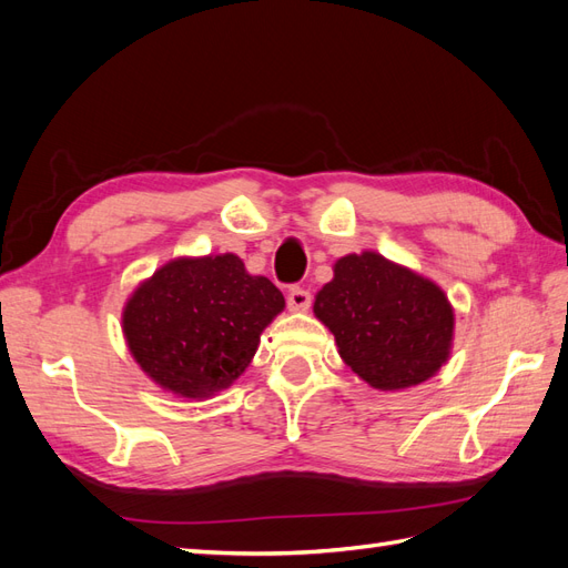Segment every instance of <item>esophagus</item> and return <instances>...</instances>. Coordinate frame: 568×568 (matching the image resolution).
Masks as SVG:
<instances>
[{"instance_id": "esophagus-1", "label": "esophagus", "mask_w": 568, "mask_h": 568, "mask_svg": "<svg viewBox=\"0 0 568 568\" xmlns=\"http://www.w3.org/2000/svg\"><path fill=\"white\" fill-rule=\"evenodd\" d=\"M311 303H313V296H311V291H307V288L294 286V288L288 291V296H286L288 311H307V307H311Z\"/></svg>"}]
</instances>
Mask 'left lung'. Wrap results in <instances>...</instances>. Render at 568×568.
<instances>
[{
    "instance_id": "1",
    "label": "left lung",
    "mask_w": 568,
    "mask_h": 568,
    "mask_svg": "<svg viewBox=\"0 0 568 568\" xmlns=\"http://www.w3.org/2000/svg\"><path fill=\"white\" fill-rule=\"evenodd\" d=\"M315 315L346 365L382 390L426 382L450 353L455 317L443 291L372 251L341 257L315 298Z\"/></svg>"
}]
</instances>
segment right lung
Masks as SVG:
<instances>
[{"label": "right lung", "instance_id": "right-lung-1", "mask_svg": "<svg viewBox=\"0 0 568 568\" xmlns=\"http://www.w3.org/2000/svg\"><path fill=\"white\" fill-rule=\"evenodd\" d=\"M284 296L236 255L168 263L134 291L123 332L136 363L163 388L209 398L242 374Z\"/></svg>", "mask_w": 568, "mask_h": 568}]
</instances>
